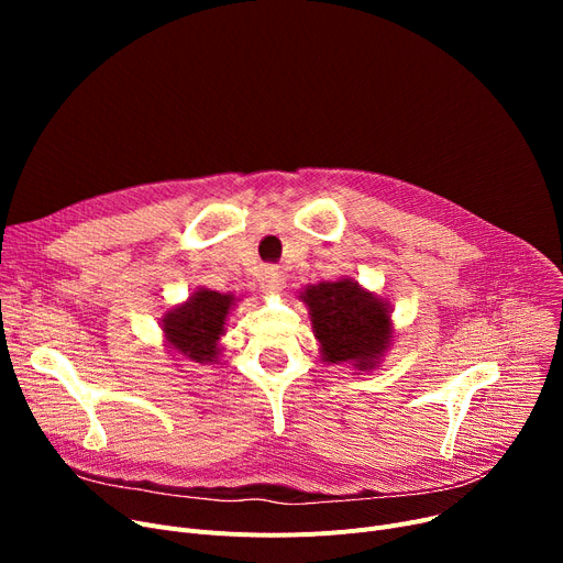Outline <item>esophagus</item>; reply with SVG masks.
I'll list each match as a JSON object with an SVG mask.
<instances>
[{"label": "esophagus", "mask_w": 563, "mask_h": 563, "mask_svg": "<svg viewBox=\"0 0 563 563\" xmlns=\"http://www.w3.org/2000/svg\"><path fill=\"white\" fill-rule=\"evenodd\" d=\"M262 289L269 294H278L285 289V272L280 266H266L262 274Z\"/></svg>", "instance_id": "34e87169"}]
</instances>
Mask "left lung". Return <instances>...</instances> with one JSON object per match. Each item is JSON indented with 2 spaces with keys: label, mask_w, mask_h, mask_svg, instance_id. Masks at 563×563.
<instances>
[{
  "label": "left lung",
  "mask_w": 563,
  "mask_h": 563,
  "mask_svg": "<svg viewBox=\"0 0 563 563\" xmlns=\"http://www.w3.org/2000/svg\"><path fill=\"white\" fill-rule=\"evenodd\" d=\"M314 335L329 363H358L367 367L390 338L388 308L363 291L358 283H319L306 289Z\"/></svg>",
  "instance_id": "left-lung-1"
}]
</instances>
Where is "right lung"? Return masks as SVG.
Returning a JSON list of instances; mask_svg holds the SVG:
<instances>
[{
  "label": "right lung",
  "instance_id": "add662e5",
  "mask_svg": "<svg viewBox=\"0 0 563 563\" xmlns=\"http://www.w3.org/2000/svg\"><path fill=\"white\" fill-rule=\"evenodd\" d=\"M232 306V294H219L200 289L194 297L175 308L164 319V333L173 349L194 363H207L217 358L219 335Z\"/></svg>",
  "mask_w": 563,
  "mask_h": 563
}]
</instances>
